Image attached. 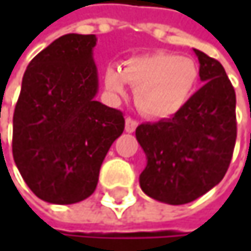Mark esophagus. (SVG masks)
I'll use <instances>...</instances> for the list:
<instances>
[{
	"instance_id": "obj_1",
	"label": "esophagus",
	"mask_w": 251,
	"mask_h": 251,
	"mask_svg": "<svg viewBox=\"0 0 251 251\" xmlns=\"http://www.w3.org/2000/svg\"><path fill=\"white\" fill-rule=\"evenodd\" d=\"M136 126H138V122L135 121V119H132V118H126L125 121V130L126 132H129V133H132L135 129H136Z\"/></svg>"
}]
</instances>
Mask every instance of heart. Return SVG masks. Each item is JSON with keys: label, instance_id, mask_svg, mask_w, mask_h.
I'll return each instance as SVG.
<instances>
[{"label": "heart", "instance_id": "b5f03b06", "mask_svg": "<svg viewBox=\"0 0 251 251\" xmlns=\"http://www.w3.org/2000/svg\"><path fill=\"white\" fill-rule=\"evenodd\" d=\"M198 79L199 68L193 59L164 52L132 56L122 70L110 65L104 71L106 90L121 97L129 82L135 106L152 119L176 115L190 99Z\"/></svg>", "mask_w": 251, "mask_h": 251}]
</instances>
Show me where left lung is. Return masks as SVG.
<instances>
[{
  "label": "left lung",
  "instance_id": "1",
  "mask_svg": "<svg viewBox=\"0 0 251 251\" xmlns=\"http://www.w3.org/2000/svg\"><path fill=\"white\" fill-rule=\"evenodd\" d=\"M203 85L170 119L136 127L147 155L139 184L150 198L189 203L226 176L237 138L235 91L224 67L195 49Z\"/></svg>",
  "mask_w": 251,
  "mask_h": 251
}]
</instances>
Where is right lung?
<instances>
[{
    "instance_id": "add662e5",
    "label": "right lung",
    "mask_w": 251,
    "mask_h": 251,
    "mask_svg": "<svg viewBox=\"0 0 251 251\" xmlns=\"http://www.w3.org/2000/svg\"><path fill=\"white\" fill-rule=\"evenodd\" d=\"M94 34L61 36L25 70L13 116V157L30 190L70 205L96 190L101 163L125 129L121 110L94 100Z\"/></svg>"
}]
</instances>
